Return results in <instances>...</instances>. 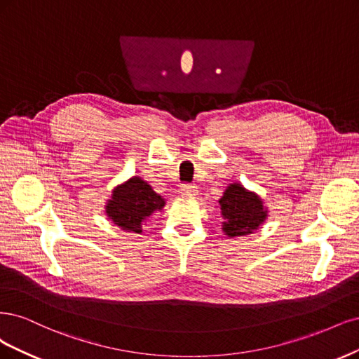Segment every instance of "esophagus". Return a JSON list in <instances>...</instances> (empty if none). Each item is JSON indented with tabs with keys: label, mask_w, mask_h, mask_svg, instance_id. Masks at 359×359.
Wrapping results in <instances>:
<instances>
[{
	"label": "esophagus",
	"mask_w": 359,
	"mask_h": 359,
	"mask_svg": "<svg viewBox=\"0 0 359 359\" xmlns=\"http://www.w3.org/2000/svg\"><path fill=\"white\" fill-rule=\"evenodd\" d=\"M180 191L187 195H196L198 188H196V184H192V183H183L180 187Z\"/></svg>",
	"instance_id": "34e87169"
}]
</instances>
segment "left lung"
I'll list each match as a JSON object with an SVG mask.
<instances>
[{
  "mask_svg": "<svg viewBox=\"0 0 359 359\" xmlns=\"http://www.w3.org/2000/svg\"><path fill=\"white\" fill-rule=\"evenodd\" d=\"M219 204L224 217L222 231L228 237L252 234L267 219V209L262 200L240 183H231Z\"/></svg>",
  "mask_w": 359,
  "mask_h": 359,
  "instance_id": "left-lung-1",
  "label": "left lung"
}]
</instances>
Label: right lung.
I'll list each match as a JSON object with an SVG mask.
<instances>
[{
  "label": "right lung",
  "mask_w": 359,
  "mask_h": 359,
  "mask_svg": "<svg viewBox=\"0 0 359 359\" xmlns=\"http://www.w3.org/2000/svg\"><path fill=\"white\" fill-rule=\"evenodd\" d=\"M165 200L147 182L131 177L113 189L106 204V213L125 233L142 234L143 222L150 215L163 210Z\"/></svg>",
  "instance_id": "1"
}]
</instances>
